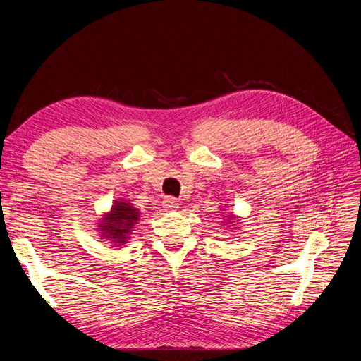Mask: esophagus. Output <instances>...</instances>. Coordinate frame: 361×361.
Instances as JSON below:
<instances>
[{
  "label": "esophagus",
  "mask_w": 361,
  "mask_h": 361,
  "mask_svg": "<svg viewBox=\"0 0 361 361\" xmlns=\"http://www.w3.org/2000/svg\"><path fill=\"white\" fill-rule=\"evenodd\" d=\"M164 207H165V209H168V211H176L177 207H178V200L176 197H173V196H169V197H166L164 200Z\"/></svg>",
  "instance_id": "34e87169"
}]
</instances>
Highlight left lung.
I'll list each match as a JSON object with an SVG mask.
<instances>
[{
	"mask_svg": "<svg viewBox=\"0 0 361 361\" xmlns=\"http://www.w3.org/2000/svg\"><path fill=\"white\" fill-rule=\"evenodd\" d=\"M225 218H228V219H233V216L231 215H228V216H225ZM235 225V224H234Z\"/></svg>",
	"mask_w": 361,
	"mask_h": 361,
	"instance_id": "obj_1",
	"label": "left lung"
}]
</instances>
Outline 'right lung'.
<instances>
[{
  "instance_id": "obj_1",
  "label": "right lung",
  "mask_w": 361,
  "mask_h": 361,
  "mask_svg": "<svg viewBox=\"0 0 361 361\" xmlns=\"http://www.w3.org/2000/svg\"><path fill=\"white\" fill-rule=\"evenodd\" d=\"M139 219L140 212L137 207L127 200H114L111 211L99 221V235L118 247V245L127 243L130 234L135 231L133 228H135Z\"/></svg>"
}]
</instances>
